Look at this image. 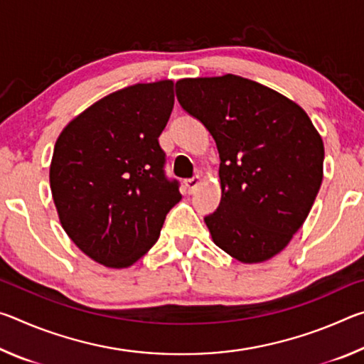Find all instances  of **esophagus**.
<instances>
[{
    "label": "esophagus",
    "mask_w": 364,
    "mask_h": 364,
    "mask_svg": "<svg viewBox=\"0 0 364 364\" xmlns=\"http://www.w3.org/2000/svg\"><path fill=\"white\" fill-rule=\"evenodd\" d=\"M199 184H200V178L199 176H193V178H189V180L184 181V188L188 189L189 194H193L194 191L197 189V186H199Z\"/></svg>",
    "instance_id": "obj_1"
}]
</instances>
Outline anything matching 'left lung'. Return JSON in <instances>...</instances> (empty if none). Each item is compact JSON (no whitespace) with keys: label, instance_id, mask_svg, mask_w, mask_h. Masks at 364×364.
Instances as JSON below:
<instances>
[{"label":"left lung","instance_id":"1","mask_svg":"<svg viewBox=\"0 0 364 364\" xmlns=\"http://www.w3.org/2000/svg\"><path fill=\"white\" fill-rule=\"evenodd\" d=\"M176 97L220 154L221 200L205 217L213 242L260 263L291 242L323 181V139L299 104L232 73L183 78Z\"/></svg>","mask_w":364,"mask_h":364}]
</instances>
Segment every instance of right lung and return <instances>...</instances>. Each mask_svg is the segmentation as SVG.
Instances as JSON below:
<instances>
[{
    "instance_id": "obj_1",
    "label": "right lung",
    "mask_w": 364,
    "mask_h": 364,
    "mask_svg": "<svg viewBox=\"0 0 364 364\" xmlns=\"http://www.w3.org/2000/svg\"><path fill=\"white\" fill-rule=\"evenodd\" d=\"M173 102L171 80L127 86L77 115L54 146L49 183L60 225L104 267L138 262L181 200L159 144Z\"/></svg>"
}]
</instances>
